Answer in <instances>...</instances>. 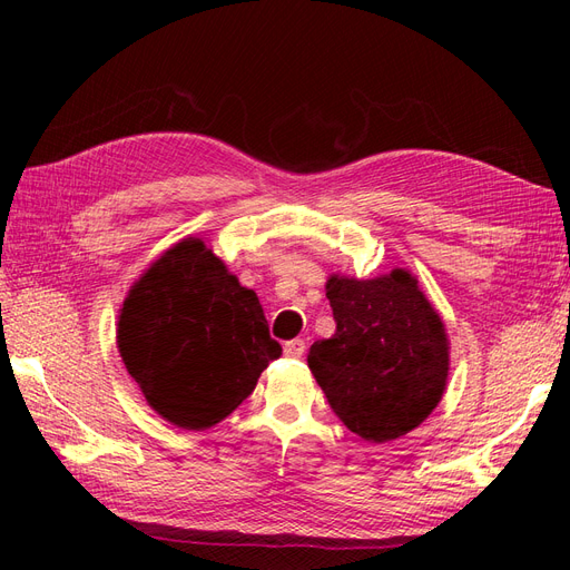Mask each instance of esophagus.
Instances as JSON below:
<instances>
[{
	"mask_svg": "<svg viewBox=\"0 0 570 570\" xmlns=\"http://www.w3.org/2000/svg\"><path fill=\"white\" fill-rule=\"evenodd\" d=\"M306 352V342L304 340H289V342H285V356H289V358H299L302 354Z\"/></svg>",
	"mask_w": 570,
	"mask_h": 570,
	"instance_id": "34e87169",
	"label": "esophagus"
}]
</instances>
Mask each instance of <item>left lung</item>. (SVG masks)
Here are the masks:
<instances>
[{
	"label": "left lung",
	"mask_w": 570,
	"mask_h": 570,
	"mask_svg": "<svg viewBox=\"0 0 570 570\" xmlns=\"http://www.w3.org/2000/svg\"><path fill=\"white\" fill-rule=\"evenodd\" d=\"M325 297L335 335L314 342L306 361L335 416L377 444L419 428L450 375V340L419 281L404 268L373 281L331 275Z\"/></svg>",
	"instance_id": "8db88e82"
}]
</instances>
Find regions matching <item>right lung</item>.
I'll use <instances>...</instances> for the list:
<instances>
[{
  "label": "right lung",
  "instance_id": "right-lung-1",
  "mask_svg": "<svg viewBox=\"0 0 570 570\" xmlns=\"http://www.w3.org/2000/svg\"><path fill=\"white\" fill-rule=\"evenodd\" d=\"M116 342L147 404L185 430L220 423L283 354L256 292L199 237L166 249L130 287Z\"/></svg>",
  "mask_w": 570,
  "mask_h": 570
}]
</instances>
